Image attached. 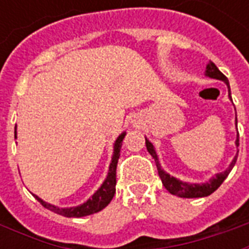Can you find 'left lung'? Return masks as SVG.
I'll return each mask as SVG.
<instances>
[{
    "label": "left lung",
    "mask_w": 249,
    "mask_h": 249,
    "mask_svg": "<svg viewBox=\"0 0 249 249\" xmlns=\"http://www.w3.org/2000/svg\"><path fill=\"white\" fill-rule=\"evenodd\" d=\"M207 76L212 77V78H216V80H221V81H224L227 85H228V93H230V97H231V89H230V82H228V78L221 73V71L217 69V66L214 65L213 62L209 61V64L207 65ZM232 100V98H231ZM236 124H237V119H236ZM145 145L148 152L151 153V156L155 159V162H156V167H157V172H159V176L161 178L162 185L165 187L168 192L172 193L175 196H178V197H204V196H208L211 193H213L217 188L223 184L227 176L230 175V172L232 171V168L236 164V160H237V155L235 156V159L232 160L231 162L230 168L224 171V172L217 173L214 178H212L209 180L208 183L205 184H188V183H183V181H180L178 178H172V176H169L167 172H164L160 167V162H159V159H157L156 152H155V148L152 145V142L148 139H145ZM236 145L239 146V136H237V140H236Z\"/></svg>",
    "instance_id": "left-lung-1"
}]
</instances>
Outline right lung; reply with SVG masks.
Segmentation results:
<instances>
[{
	"label": "right lung",
	"instance_id": "add662e5",
	"mask_svg": "<svg viewBox=\"0 0 249 249\" xmlns=\"http://www.w3.org/2000/svg\"><path fill=\"white\" fill-rule=\"evenodd\" d=\"M124 137L125 133H123L121 136H119V139L114 142L113 157H112V162H110V167H109L108 176L105 178L101 188L93 195L92 198L88 200L87 203L81 204L78 207H73V208H58V207H54L52 204L42 201L37 196H35V197L40 201L42 207H45L46 209H49L54 213L65 216V217H82V216L96 213L98 211L105 208L110 203V200L113 198L114 193H116V168H117V162H119L120 149H121V145H123Z\"/></svg>",
	"mask_w": 249,
	"mask_h": 249
}]
</instances>
